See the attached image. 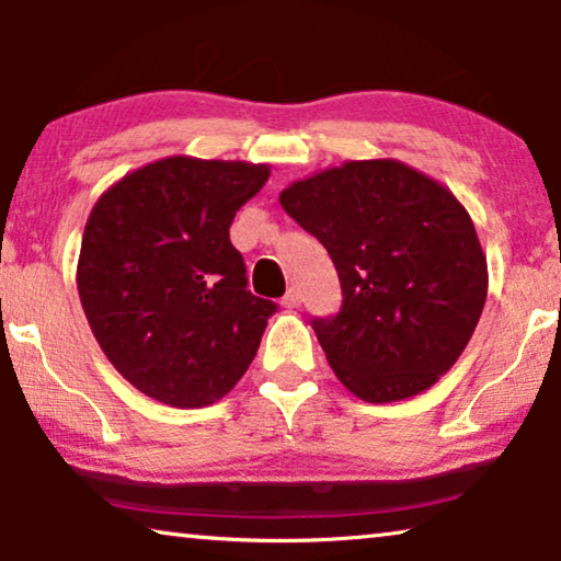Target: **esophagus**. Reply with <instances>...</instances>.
Returning a JSON list of instances; mask_svg holds the SVG:
<instances>
[{
	"instance_id": "34e87169",
	"label": "esophagus",
	"mask_w": 561,
	"mask_h": 561,
	"mask_svg": "<svg viewBox=\"0 0 561 561\" xmlns=\"http://www.w3.org/2000/svg\"><path fill=\"white\" fill-rule=\"evenodd\" d=\"M299 302H302V295H299L297 287H289L287 295L282 297V305L287 307V310H291V307H299Z\"/></svg>"
}]
</instances>
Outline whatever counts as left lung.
<instances>
[{"label":"left lung","instance_id":"8db88e82","mask_svg":"<svg viewBox=\"0 0 561 561\" xmlns=\"http://www.w3.org/2000/svg\"><path fill=\"white\" fill-rule=\"evenodd\" d=\"M282 208L333 259L341 312L314 318L330 368L370 404L427 391L483 312L488 264L460 201L399 160H360L291 183Z\"/></svg>","mask_w":561,"mask_h":561}]
</instances>
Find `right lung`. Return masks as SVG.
I'll return each mask as SVG.
<instances>
[{"instance_id":"right-lung-1","label":"right lung","mask_w":561,"mask_h":561,"mask_svg":"<svg viewBox=\"0 0 561 561\" xmlns=\"http://www.w3.org/2000/svg\"><path fill=\"white\" fill-rule=\"evenodd\" d=\"M270 164L168 157L129 172L93 205L78 295L101 351L162 404L208 407L247 374L272 299L247 289L228 228Z\"/></svg>"}]
</instances>
